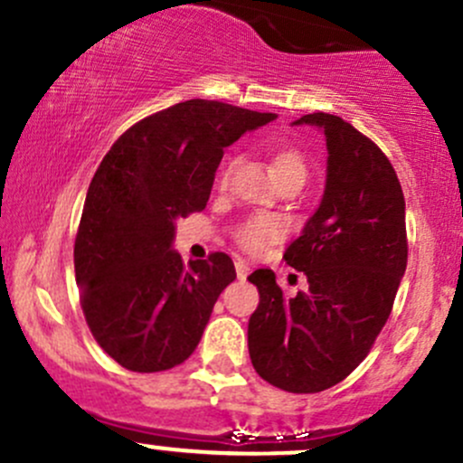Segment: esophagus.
<instances>
[{
  "instance_id": "obj_1",
  "label": "esophagus",
  "mask_w": 463,
  "mask_h": 463,
  "mask_svg": "<svg viewBox=\"0 0 463 463\" xmlns=\"http://www.w3.org/2000/svg\"><path fill=\"white\" fill-rule=\"evenodd\" d=\"M235 270H237V277L246 279L248 274H250V266H248V263L243 261V259H237V261H235Z\"/></svg>"
}]
</instances>
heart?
I'll list each match as a JSON object with an SVG mask.
<instances>
[{
    "label": "heart",
    "instance_id": "1",
    "mask_svg": "<svg viewBox=\"0 0 463 463\" xmlns=\"http://www.w3.org/2000/svg\"><path fill=\"white\" fill-rule=\"evenodd\" d=\"M272 169H274V175H277V180L281 182V184L288 180L306 182V177H307L306 157L298 154L297 149H292V146H281V149H277V154H274V157H272ZM231 174H232V162H228L220 174L222 189H226L228 186ZM283 232H286V228H283V223L279 222L277 217L261 215V217H252V220L240 223V226L235 228V232H232V237H235L237 246H240L241 250L250 252V255H259V252L266 250L270 243L281 240Z\"/></svg>",
    "mask_w": 463,
    "mask_h": 463
}]
</instances>
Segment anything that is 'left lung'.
I'll return each mask as SVG.
<instances>
[{"instance_id":"obj_1","label":"left lung","mask_w":463,"mask_h":463,"mask_svg":"<svg viewBox=\"0 0 463 463\" xmlns=\"http://www.w3.org/2000/svg\"><path fill=\"white\" fill-rule=\"evenodd\" d=\"M294 125L321 127L327 182L321 206L288 246V266L307 289L283 297L272 270H255L259 306L248 323L255 372L289 393H318L367 358L393 307L406 270L404 195L389 157L334 114Z\"/></svg>"}]
</instances>
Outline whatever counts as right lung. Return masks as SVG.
I'll use <instances>...</instances> for the list:
<instances>
[{
  "label": "right lung",
  "mask_w": 463,
  "mask_h": 463,
  "mask_svg": "<svg viewBox=\"0 0 463 463\" xmlns=\"http://www.w3.org/2000/svg\"><path fill=\"white\" fill-rule=\"evenodd\" d=\"M274 114L193 99L146 116L96 169L74 241L80 307L91 336L120 367L174 369L195 352L232 259L184 263L175 220L204 211L223 149Z\"/></svg>",
  "instance_id": "obj_1"
}]
</instances>
